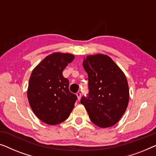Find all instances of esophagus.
I'll return each instance as SVG.
<instances>
[{
	"label": "esophagus",
	"instance_id": "esophagus-1",
	"mask_svg": "<svg viewBox=\"0 0 156 156\" xmlns=\"http://www.w3.org/2000/svg\"><path fill=\"white\" fill-rule=\"evenodd\" d=\"M76 96H77L78 100H80V99H81V93L80 92V91H78V92L76 93Z\"/></svg>",
	"mask_w": 156,
	"mask_h": 156
}]
</instances>
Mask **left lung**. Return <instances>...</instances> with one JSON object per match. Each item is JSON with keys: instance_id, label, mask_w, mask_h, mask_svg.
<instances>
[{"instance_id": "8db88e82", "label": "left lung", "mask_w": 156, "mask_h": 156, "mask_svg": "<svg viewBox=\"0 0 156 156\" xmlns=\"http://www.w3.org/2000/svg\"><path fill=\"white\" fill-rule=\"evenodd\" d=\"M88 74V95L81 104L91 121L101 128L116 124L126 110L129 89L126 76L107 55H89L83 62Z\"/></svg>"}]
</instances>
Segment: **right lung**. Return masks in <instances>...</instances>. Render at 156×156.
<instances>
[{"label":"right lung","mask_w":156,"mask_h":156,"mask_svg":"<svg viewBox=\"0 0 156 156\" xmlns=\"http://www.w3.org/2000/svg\"><path fill=\"white\" fill-rule=\"evenodd\" d=\"M73 55L55 52L47 56L33 70L27 98L40 120L50 125L65 121L73 109L77 97L69 90V80L62 75Z\"/></svg>","instance_id":"right-lung-1"}]
</instances>
